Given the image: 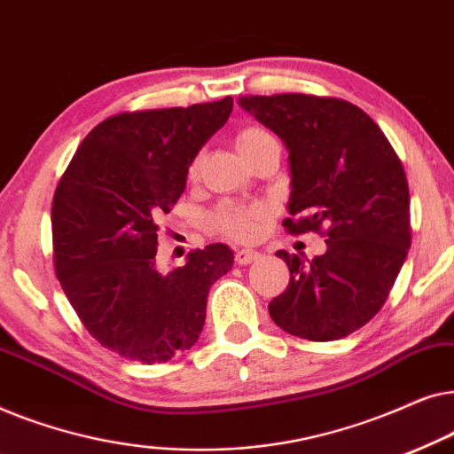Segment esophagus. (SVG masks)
<instances>
[{
  "label": "esophagus",
  "mask_w": 454,
  "mask_h": 454,
  "mask_svg": "<svg viewBox=\"0 0 454 454\" xmlns=\"http://www.w3.org/2000/svg\"><path fill=\"white\" fill-rule=\"evenodd\" d=\"M258 258H260V254L256 250H250V247H241V250L235 252V262L241 264V266L250 264V262H254V260H258Z\"/></svg>",
  "instance_id": "1"
}]
</instances>
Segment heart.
<instances>
[{
    "label": "heart",
    "instance_id": "obj_1",
    "mask_svg": "<svg viewBox=\"0 0 454 454\" xmlns=\"http://www.w3.org/2000/svg\"><path fill=\"white\" fill-rule=\"evenodd\" d=\"M277 142L272 138L270 132L258 128V126H247L239 129L235 136V145H238L239 153L250 160L256 159L266 146ZM202 159L198 154L196 159H192L188 167V177L196 179L200 173ZM270 216V207L266 202H223L216 207L213 213V225L219 229L221 233H225L227 238L239 239V241H252L256 239L260 231H262L264 223Z\"/></svg>",
    "mask_w": 454,
    "mask_h": 454
}]
</instances>
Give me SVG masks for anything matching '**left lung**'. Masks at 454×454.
I'll return each mask as SVG.
<instances>
[{
  "instance_id": "obj_1",
  "label": "left lung",
  "mask_w": 454,
  "mask_h": 454,
  "mask_svg": "<svg viewBox=\"0 0 454 454\" xmlns=\"http://www.w3.org/2000/svg\"><path fill=\"white\" fill-rule=\"evenodd\" d=\"M239 105L289 151L283 227L326 238V252L308 262L277 252L291 277L269 303L270 318L300 339H343L384 306L411 246L401 159L376 121L343 98L287 92Z\"/></svg>"
}]
</instances>
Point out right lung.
<instances>
[{
	"instance_id": "right-lung-1",
	"label": "right lung",
	"mask_w": 454,
	"mask_h": 454,
	"mask_svg": "<svg viewBox=\"0 0 454 454\" xmlns=\"http://www.w3.org/2000/svg\"><path fill=\"white\" fill-rule=\"evenodd\" d=\"M231 109L225 97L107 117L61 176L51 207L55 275L105 349L165 364L200 337L208 291L231 270L233 252L210 244L160 272L157 231L184 194L192 159Z\"/></svg>"
}]
</instances>
